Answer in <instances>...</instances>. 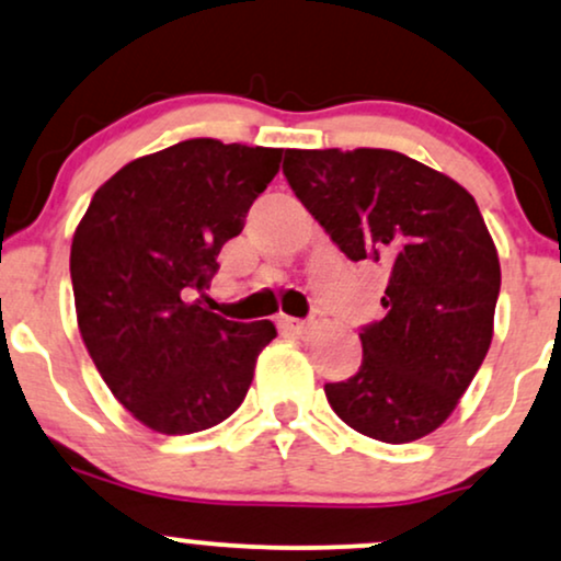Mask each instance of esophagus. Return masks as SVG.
Wrapping results in <instances>:
<instances>
[{
    "instance_id": "34e87169",
    "label": "esophagus",
    "mask_w": 561,
    "mask_h": 561,
    "mask_svg": "<svg viewBox=\"0 0 561 561\" xmlns=\"http://www.w3.org/2000/svg\"><path fill=\"white\" fill-rule=\"evenodd\" d=\"M276 327L287 334H302L308 330V321L295 319V317H276Z\"/></svg>"
}]
</instances>
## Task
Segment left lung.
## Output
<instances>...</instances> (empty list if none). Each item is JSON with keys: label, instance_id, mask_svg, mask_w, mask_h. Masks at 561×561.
Here are the masks:
<instances>
[{"label": "left lung", "instance_id": "left-lung-1", "mask_svg": "<svg viewBox=\"0 0 561 561\" xmlns=\"http://www.w3.org/2000/svg\"><path fill=\"white\" fill-rule=\"evenodd\" d=\"M289 186L351 261L388 268L385 319L364 327V362L324 385L347 427L411 443L448 420L493 340L495 244L461 184L392 150H287Z\"/></svg>", "mask_w": 561, "mask_h": 561}]
</instances>
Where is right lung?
I'll list each match as a JSON object with an SVG mask.
<instances>
[{
	"instance_id": "obj_1",
	"label": "right lung",
	"mask_w": 561,
	"mask_h": 561,
	"mask_svg": "<svg viewBox=\"0 0 561 561\" xmlns=\"http://www.w3.org/2000/svg\"><path fill=\"white\" fill-rule=\"evenodd\" d=\"M279 160L274 147L179 141L107 179L76 227L70 279L83 345L124 409L160 435L234 414L276 337L272 321H229L195 295Z\"/></svg>"
}]
</instances>
